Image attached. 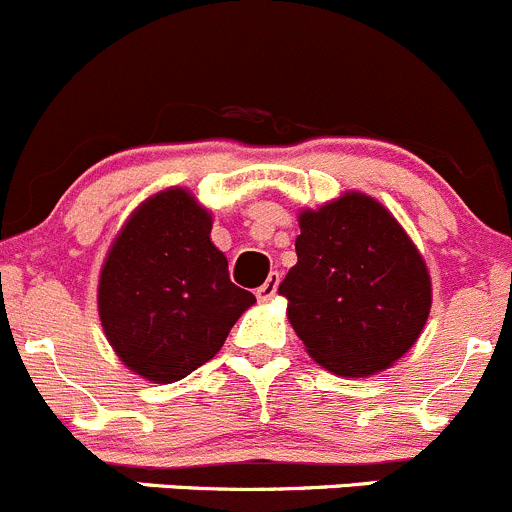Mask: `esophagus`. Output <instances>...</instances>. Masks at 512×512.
Here are the masks:
<instances>
[{
  "instance_id": "34e87169",
  "label": "esophagus",
  "mask_w": 512,
  "mask_h": 512,
  "mask_svg": "<svg viewBox=\"0 0 512 512\" xmlns=\"http://www.w3.org/2000/svg\"><path fill=\"white\" fill-rule=\"evenodd\" d=\"M278 283H281V276H278V271L268 273L266 281H263L261 286L256 288V298H258V301H271V298L276 296V291H278Z\"/></svg>"
}]
</instances>
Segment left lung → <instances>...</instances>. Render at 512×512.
Instances as JSON below:
<instances>
[{"label": "left lung", "instance_id": "8db88e82", "mask_svg": "<svg viewBox=\"0 0 512 512\" xmlns=\"http://www.w3.org/2000/svg\"><path fill=\"white\" fill-rule=\"evenodd\" d=\"M298 263L278 293L308 356L343 378L396 363L430 313L421 251L391 211L361 191L298 216Z\"/></svg>", "mask_w": 512, "mask_h": 512}]
</instances>
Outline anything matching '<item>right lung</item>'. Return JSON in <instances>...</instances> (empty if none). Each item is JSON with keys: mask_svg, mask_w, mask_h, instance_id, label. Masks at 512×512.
Returning <instances> with one entry per match:
<instances>
[{"mask_svg": "<svg viewBox=\"0 0 512 512\" xmlns=\"http://www.w3.org/2000/svg\"><path fill=\"white\" fill-rule=\"evenodd\" d=\"M106 341L129 371L174 383L216 356L256 296L229 278L211 214L186 189L149 196L116 234L99 276Z\"/></svg>", "mask_w": 512, "mask_h": 512, "instance_id": "1", "label": "right lung"}]
</instances>
